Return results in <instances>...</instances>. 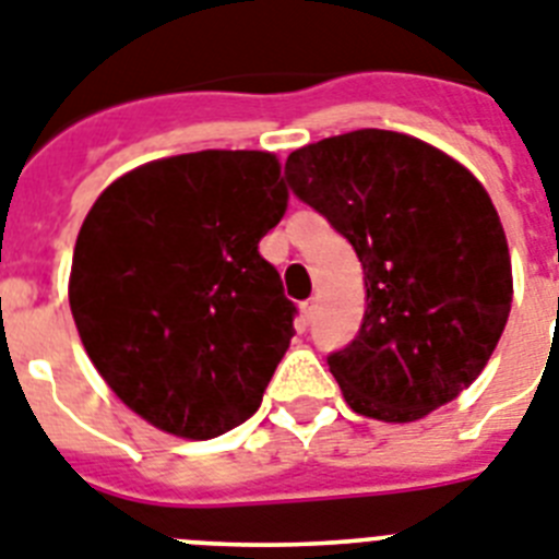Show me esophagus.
<instances>
[{
    "instance_id": "34e87169",
    "label": "esophagus",
    "mask_w": 559,
    "mask_h": 559,
    "mask_svg": "<svg viewBox=\"0 0 559 559\" xmlns=\"http://www.w3.org/2000/svg\"><path fill=\"white\" fill-rule=\"evenodd\" d=\"M301 316H304V321H312V318H316V301H307V304H301Z\"/></svg>"
}]
</instances>
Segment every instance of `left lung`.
<instances>
[{
	"mask_svg": "<svg viewBox=\"0 0 559 559\" xmlns=\"http://www.w3.org/2000/svg\"><path fill=\"white\" fill-rule=\"evenodd\" d=\"M289 187L352 243L367 309L330 355L352 412L412 424L477 381L509 321L503 224L461 162L395 130H352L295 150Z\"/></svg>",
	"mask_w": 559,
	"mask_h": 559,
	"instance_id": "left-lung-1",
	"label": "left lung"
}]
</instances>
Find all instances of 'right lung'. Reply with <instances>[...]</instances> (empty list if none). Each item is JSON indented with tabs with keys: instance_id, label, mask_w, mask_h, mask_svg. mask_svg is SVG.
<instances>
[{
	"instance_id": "add662e5",
	"label": "right lung",
	"mask_w": 559,
	"mask_h": 559,
	"mask_svg": "<svg viewBox=\"0 0 559 559\" xmlns=\"http://www.w3.org/2000/svg\"><path fill=\"white\" fill-rule=\"evenodd\" d=\"M287 201L275 153L201 150L124 173L91 207L70 312L93 367L150 426L210 440L261 406L295 335L258 252Z\"/></svg>"
}]
</instances>
